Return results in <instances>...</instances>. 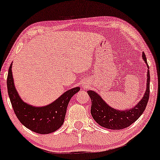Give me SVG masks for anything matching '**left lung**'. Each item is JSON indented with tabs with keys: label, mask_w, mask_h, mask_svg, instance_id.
<instances>
[{
	"label": "left lung",
	"mask_w": 160,
	"mask_h": 160,
	"mask_svg": "<svg viewBox=\"0 0 160 160\" xmlns=\"http://www.w3.org/2000/svg\"><path fill=\"white\" fill-rule=\"evenodd\" d=\"M142 58L148 68L147 88L142 98L133 108L126 110L115 109L108 104L96 92L87 91L92 101L91 114L95 122L102 127L113 130L122 129L135 122L144 111L150 95V71L144 52L142 53Z\"/></svg>",
	"instance_id": "obj_1"
}]
</instances>
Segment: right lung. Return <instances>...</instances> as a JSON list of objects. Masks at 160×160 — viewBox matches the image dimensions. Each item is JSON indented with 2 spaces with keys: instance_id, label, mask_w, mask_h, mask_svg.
Wrapping results in <instances>:
<instances>
[{
  "instance_id": "obj_1",
  "label": "right lung",
  "mask_w": 160,
  "mask_h": 160,
  "mask_svg": "<svg viewBox=\"0 0 160 160\" xmlns=\"http://www.w3.org/2000/svg\"><path fill=\"white\" fill-rule=\"evenodd\" d=\"M12 62L7 76V91L13 111L23 126L34 132L45 135L54 132L63 125L69 101L80 88H72L65 92L54 102L44 106H34L25 102L19 96L14 84Z\"/></svg>"
}]
</instances>
